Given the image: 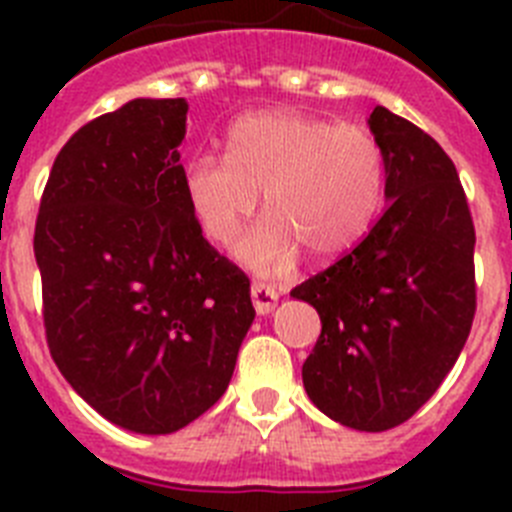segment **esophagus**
Masks as SVG:
<instances>
[{"mask_svg":"<svg viewBox=\"0 0 512 512\" xmlns=\"http://www.w3.org/2000/svg\"><path fill=\"white\" fill-rule=\"evenodd\" d=\"M251 300H253V307H256V312L259 315H269L274 307H277V289L269 287V284L264 282H253L251 284Z\"/></svg>","mask_w":512,"mask_h":512,"instance_id":"esophagus-1","label":"esophagus"}]
</instances>
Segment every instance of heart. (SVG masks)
Listing matches in <instances>:
<instances>
[{
	"label": "heart",
	"mask_w": 512,
	"mask_h": 512,
	"mask_svg": "<svg viewBox=\"0 0 512 512\" xmlns=\"http://www.w3.org/2000/svg\"><path fill=\"white\" fill-rule=\"evenodd\" d=\"M387 187V158L359 122L292 110L246 115L228 133V156H194L184 192L200 228L220 246L241 235L264 194V225L241 256L261 274L295 264L300 248L333 261L364 241L377 223Z\"/></svg>",
	"instance_id": "heart-1"
}]
</instances>
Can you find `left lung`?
<instances>
[{"label": "left lung", "instance_id": "1", "mask_svg": "<svg viewBox=\"0 0 512 512\" xmlns=\"http://www.w3.org/2000/svg\"><path fill=\"white\" fill-rule=\"evenodd\" d=\"M369 128L387 158V205L359 246L292 297L323 323L302 364L315 408L379 433L431 400L467 343L477 235L454 161L431 135L387 107Z\"/></svg>", "mask_w": 512, "mask_h": 512}]
</instances>
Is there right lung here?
I'll list each match as a JSON object with an SVG mask.
<instances>
[{"label":"right lung","instance_id":"add662e5","mask_svg":"<svg viewBox=\"0 0 512 512\" xmlns=\"http://www.w3.org/2000/svg\"><path fill=\"white\" fill-rule=\"evenodd\" d=\"M187 110L133 99L87 122L58 151L35 220L53 361L99 415L148 436L223 397L256 315L248 277L189 207Z\"/></svg>","mask_w":512,"mask_h":512}]
</instances>
